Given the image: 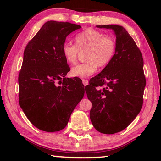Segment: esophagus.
Masks as SVG:
<instances>
[{
    "label": "esophagus",
    "instance_id": "34e87169",
    "mask_svg": "<svg viewBox=\"0 0 161 161\" xmlns=\"http://www.w3.org/2000/svg\"><path fill=\"white\" fill-rule=\"evenodd\" d=\"M82 83L84 85V86H86V85L88 84V81L87 80H85V79H83L82 80Z\"/></svg>",
    "mask_w": 161,
    "mask_h": 161
}]
</instances>
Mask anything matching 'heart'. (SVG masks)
Masks as SVG:
<instances>
[{
  "label": "heart",
  "mask_w": 161,
  "mask_h": 161,
  "mask_svg": "<svg viewBox=\"0 0 161 161\" xmlns=\"http://www.w3.org/2000/svg\"><path fill=\"white\" fill-rule=\"evenodd\" d=\"M75 44L65 42L62 44L63 55L68 64L77 62L80 51L86 50V62L80 64L72 68L73 77L85 78L93 75L97 66L104 67L110 62L114 55L116 43L111 36L93 28H88L75 36Z\"/></svg>",
  "instance_id": "b5f03b06"
}]
</instances>
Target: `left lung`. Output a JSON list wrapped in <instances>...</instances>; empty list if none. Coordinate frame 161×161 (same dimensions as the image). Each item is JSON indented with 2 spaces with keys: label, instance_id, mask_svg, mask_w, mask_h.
Returning a JSON list of instances; mask_svg holds the SVG:
<instances>
[{
  "label": "left lung",
  "instance_id": "1",
  "mask_svg": "<svg viewBox=\"0 0 161 161\" xmlns=\"http://www.w3.org/2000/svg\"><path fill=\"white\" fill-rule=\"evenodd\" d=\"M114 30L115 53L85 88L91 103L90 118L95 129L113 134L127 127L141 110L146 79L141 50L120 25H97Z\"/></svg>",
  "mask_w": 161,
  "mask_h": 161
}]
</instances>
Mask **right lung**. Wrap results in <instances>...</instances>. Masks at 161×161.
<instances>
[{
	"instance_id": "1",
	"label": "right lung",
	"mask_w": 161,
	"mask_h": 161,
	"mask_svg": "<svg viewBox=\"0 0 161 161\" xmlns=\"http://www.w3.org/2000/svg\"><path fill=\"white\" fill-rule=\"evenodd\" d=\"M80 25L50 20L28 42L19 75V102L32 124L42 131L66 127L72 112L83 98L79 78L65 77L70 67L63 55L66 36Z\"/></svg>"
}]
</instances>
